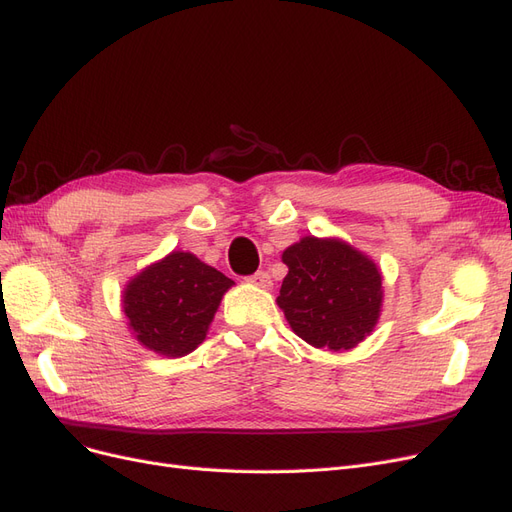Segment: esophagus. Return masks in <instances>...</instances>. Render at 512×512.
<instances>
[{
	"label": "esophagus",
	"instance_id": "1",
	"mask_svg": "<svg viewBox=\"0 0 512 512\" xmlns=\"http://www.w3.org/2000/svg\"><path fill=\"white\" fill-rule=\"evenodd\" d=\"M250 282L260 288H271V284H273L269 271H256L254 275H250Z\"/></svg>",
	"mask_w": 512,
	"mask_h": 512
}]
</instances>
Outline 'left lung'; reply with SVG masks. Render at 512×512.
Segmentation results:
<instances>
[{
	"label": "left lung",
	"mask_w": 512,
	"mask_h": 512,
	"mask_svg": "<svg viewBox=\"0 0 512 512\" xmlns=\"http://www.w3.org/2000/svg\"><path fill=\"white\" fill-rule=\"evenodd\" d=\"M282 260L288 275L277 305L307 344L348 350L376 327L382 277L367 256L342 241L305 237L290 245Z\"/></svg>",
	"instance_id": "obj_1"
}]
</instances>
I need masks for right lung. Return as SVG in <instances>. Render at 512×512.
I'll return each instance as SVG.
<instances>
[{
    "label": "right lung",
    "mask_w": 512,
    "mask_h": 512,
    "mask_svg": "<svg viewBox=\"0 0 512 512\" xmlns=\"http://www.w3.org/2000/svg\"><path fill=\"white\" fill-rule=\"evenodd\" d=\"M230 277L194 254L173 252L136 275L123 294V312L138 342L164 356L203 344Z\"/></svg>",
    "instance_id": "1"
}]
</instances>
